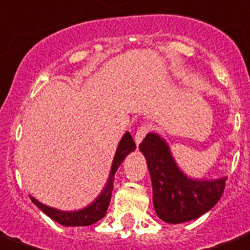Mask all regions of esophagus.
<instances>
[{
	"label": "esophagus",
	"mask_w": 250,
	"mask_h": 250,
	"mask_svg": "<svg viewBox=\"0 0 250 250\" xmlns=\"http://www.w3.org/2000/svg\"><path fill=\"white\" fill-rule=\"evenodd\" d=\"M150 130H152V125H147V123H144V125H139L138 130L135 131V135H134V139H135L137 145H139V144L142 142V139L145 138V135H146Z\"/></svg>",
	"instance_id": "1"
}]
</instances>
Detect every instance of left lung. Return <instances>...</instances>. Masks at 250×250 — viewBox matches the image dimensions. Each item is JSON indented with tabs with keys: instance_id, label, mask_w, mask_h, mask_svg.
<instances>
[{
	"instance_id": "1",
	"label": "left lung",
	"mask_w": 250,
	"mask_h": 250,
	"mask_svg": "<svg viewBox=\"0 0 250 250\" xmlns=\"http://www.w3.org/2000/svg\"><path fill=\"white\" fill-rule=\"evenodd\" d=\"M152 178L153 207L167 223H185L200 218L215 207L225 191L226 178L215 181L191 179L175 164L164 139L153 132L139 145Z\"/></svg>"
}]
</instances>
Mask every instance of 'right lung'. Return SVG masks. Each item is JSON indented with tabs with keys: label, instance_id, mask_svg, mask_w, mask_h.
Masks as SVG:
<instances>
[{
	"label": "right lung",
	"instance_id": "1",
	"mask_svg": "<svg viewBox=\"0 0 250 250\" xmlns=\"http://www.w3.org/2000/svg\"><path fill=\"white\" fill-rule=\"evenodd\" d=\"M135 150V142L132 139L131 134L130 132H125L123 135V138L120 139L119 142L118 150L116 154L113 157V163H112L111 174L108 178V182L105 185V188L101 191V194L97 197L93 203L90 204L89 207L83 208V209L74 210V212H64V210H57L54 208H50L47 205H43L40 203L38 200H35L34 197L30 196L31 201L38 208H40L43 213H46L47 216L50 219H53L54 222L60 223L62 226H90L93 223L98 222L100 219H103L108 209V205L111 203L112 197V190H113V179H115V174L118 171L119 166L123 163L125 159V156Z\"/></svg>",
	"mask_w": 250,
	"mask_h": 250
}]
</instances>
